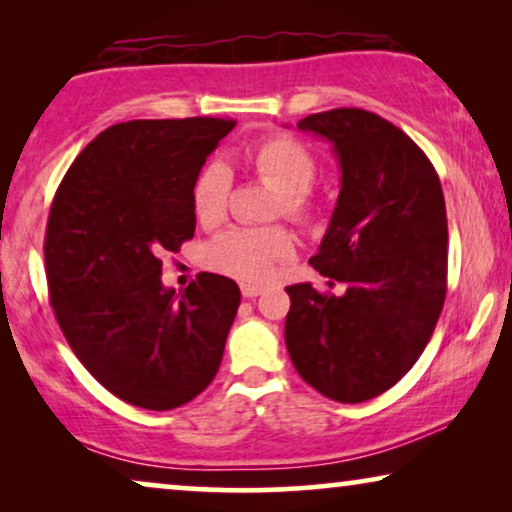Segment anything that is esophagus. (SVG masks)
<instances>
[{
  "label": "esophagus",
  "instance_id": "34e87169",
  "mask_svg": "<svg viewBox=\"0 0 512 512\" xmlns=\"http://www.w3.org/2000/svg\"><path fill=\"white\" fill-rule=\"evenodd\" d=\"M240 289H242V296L244 298H256V296H261V293H263V286L251 284V282H244Z\"/></svg>",
  "mask_w": 512,
  "mask_h": 512
}]
</instances>
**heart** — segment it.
I'll use <instances>...</instances> for the list:
<instances>
[{"label":"heart","instance_id":"heart-1","mask_svg":"<svg viewBox=\"0 0 512 512\" xmlns=\"http://www.w3.org/2000/svg\"><path fill=\"white\" fill-rule=\"evenodd\" d=\"M249 165L258 177L282 188L279 212L293 221L307 223L317 219L319 207L312 200V186L319 177V163L303 142L291 135H272L249 151ZM233 193V174L223 163H209L198 172L191 188V207L202 226L212 228L226 219ZM296 240L282 226L254 228L233 226L223 230L207 244L205 261L223 275L261 282L272 265L293 256Z\"/></svg>","mask_w":512,"mask_h":512}]
</instances>
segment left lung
<instances>
[{"label": "left lung", "instance_id": "1", "mask_svg": "<svg viewBox=\"0 0 512 512\" xmlns=\"http://www.w3.org/2000/svg\"><path fill=\"white\" fill-rule=\"evenodd\" d=\"M328 139L342 188L312 268L340 284L286 286V349L303 380L338 403H363L415 366L447 293V214L426 153L366 109L305 116Z\"/></svg>", "mask_w": 512, "mask_h": 512}]
</instances>
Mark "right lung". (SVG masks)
Instances as JSON below:
<instances>
[{"instance_id": "right-lung-1", "label": "right lung", "mask_w": 512, "mask_h": 512, "mask_svg": "<svg viewBox=\"0 0 512 512\" xmlns=\"http://www.w3.org/2000/svg\"><path fill=\"white\" fill-rule=\"evenodd\" d=\"M233 128L209 116L111 125L55 191L44 237L55 319L88 373L137 408H179L221 366L240 289L200 272L177 298L160 258L193 237V181Z\"/></svg>"}]
</instances>
